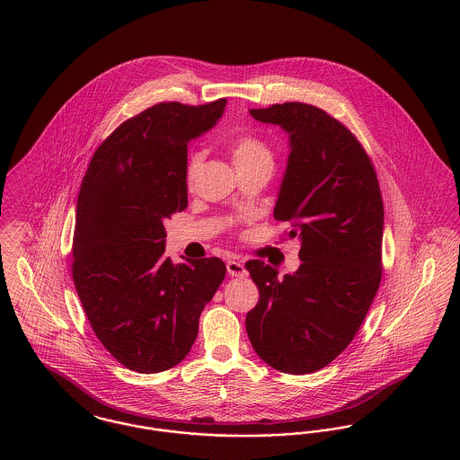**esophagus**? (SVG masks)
I'll list each match as a JSON object with an SVG mask.
<instances>
[{"label":"esophagus","instance_id":"obj_1","mask_svg":"<svg viewBox=\"0 0 460 460\" xmlns=\"http://www.w3.org/2000/svg\"><path fill=\"white\" fill-rule=\"evenodd\" d=\"M226 267H227V274L233 276V278H246L248 276L246 267L243 263L238 262V261H229V262L226 263Z\"/></svg>","mask_w":460,"mask_h":460}]
</instances>
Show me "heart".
<instances>
[{"mask_svg":"<svg viewBox=\"0 0 460 460\" xmlns=\"http://www.w3.org/2000/svg\"><path fill=\"white\" fill-rule=\"evenodd\" d=\"M227 150L231 154V158H233L236 169L253 165L257 162L270 160V148H269V145L263 141L259 134L252 131L236 134L227 143ZM201 160H203V152H199V150L191 152L190 156H188V162H186V181L188 182H193L198 169H199Z\"/></svg>","mask_w":460,"mask_h":460,"instance_id":"1","label":"heart"}]
</instances>
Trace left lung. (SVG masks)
I'll return each instance as SVG.
<instances>
[{"label": "left lung", "mask_w": 460, "mask_h": 460, "mask_svg": "<svg viewBox=\"0 0 460 460\" xmlns=\"http://www.w3.org/2000/svg\"><path fill=\"white\" fill-rule=\"evenodd\" d=\"M289 134L274 219L300 238V269L278 278L261 261L246 269L261 291L246 314L250 343L286 374L326 367L362 326L383 274V198L371 158L328 111L300 102L250 110Z\"/></svg>", "instance_id": "obj_1"}]
</instances>
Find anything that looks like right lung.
<instances>
[{
  "mask_svg": "<svg viewBox=\"0 0 460 460\" xmlns=\"http://www.w3.org/2000/svg\"><path fill=\"white\" fill-rule=\"evenodd\" d=\"M226 107L162 102L122 122L83 179L72 278L102 345L122 366L154 374L191 350L203 306L226 276L217 257L172 263L165 219L188 207V143Z\"/></svg>",
  "mask_w": 460,
  "mask_h": 460,
  "instance_id": "right-lung-1",
  "label": "right lung"
}]
</instances>
